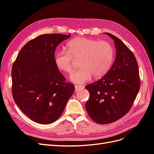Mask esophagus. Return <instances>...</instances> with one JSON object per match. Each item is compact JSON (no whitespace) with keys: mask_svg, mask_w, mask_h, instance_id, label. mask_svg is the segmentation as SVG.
<instances>
[{"mask_svg":"<svg viewBox=\"0 0 154 154\" xmlns=\"http://www.w3.org/2000/svg\"><path fill=\"white\" fill-rule=\"evenodd\" d=\"M83 87L82 86V85H75V91L76 92H78L80 91V89H82V88H83Z\"/></svg>","mask_w":154,"mask_h":154,"instance_id":"esophagus-1","label":"esophagus"}]
</instances>
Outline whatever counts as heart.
Returning a JSON list of instances; mask_svg holds the SVG:
<instances>
[{
    "instance_id": "b5f03b06",
    "label": "heart",
    "mask_w": 154,
    "mask_h": 154,
    "mask_svg": "<svg viewBox=\"0 0 154 154\" xmlns=\"http://www.w3.org/2000/svg\"><path fill=\"white\" fill-rule=\"evenodd\" d=\"M67 51L56 53V66L64 72L71 74L75 67V60H79L80 69L74 72L71 80L83 83L94 78L103 76L109 71L114 61V51L107 41H99L86 38H75L67 44Z\"/></svg>"
}]
</instances>
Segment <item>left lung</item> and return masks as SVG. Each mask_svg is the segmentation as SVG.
Wrapping results in <instances>:
<instances>
[{
  "label": "left lung",
  "mask_w": 154,
  "mask_h": 154,
  "mask_svg": "<svg viewBox=\"0 0 154 154\" xmlns=\"http://www.w3.org/2000/svg\"><path fill=\"white\" fill-rule=\"evenodd\" d=\"M105 34L114 40L116 60L103 78L85 86L90 94L86 110L99 124L113 123L127 114L141 85L138 65L132 51L114 35Z\"/></svg>",
  "instance_id": "left-lung-1"
}]
</instances>
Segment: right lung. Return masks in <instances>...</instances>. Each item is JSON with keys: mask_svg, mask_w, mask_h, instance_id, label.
Listing matches in <instances>:
<instances>
[{"mask_svg": "<svg viewBox=\"0 0 154 154\" xmlns=\"http://www.w3.org/2000/svg\"><path fill=\"white\" fill-rule=\"evenodd\" d=\"M70 36L53 33L37 36L23 46L13 62V100L35 122L46 125L56 122L75 90L54 62L55 49Z\"/></svg>", "mask_w": 154, "mask_h": 154, "instance_id": "add662e5", "label": "right lung"}]
</instances>
